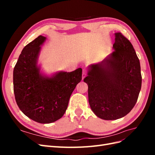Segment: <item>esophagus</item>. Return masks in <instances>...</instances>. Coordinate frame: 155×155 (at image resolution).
<instances>
[{
  "label": "esophagus",
  "mask_w": 155,
  "mask_h": 155,
  "mask_svg": "<svg viewBox=\"0 0 155 155\" xmlns=\"http://www.w3.org/2000/svg\"><path fill=\"white\" fill-rule=\"evenodd\" d=\"M86 77V71L85 70H83V73H82V80H83L84 78Z\"/></svg>",
  "instance_id": "34e87169"
}]
</instances>
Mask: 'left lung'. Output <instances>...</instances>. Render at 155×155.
<instances>
[{
	"label": "left lung",
	"mask_w": 155,
	"mask_h": 155,
	"mask_svg": "<svg viewBox=\"0 0 155 155\" xmlns=\"http://www.w3.org/2000/svg\"><path fill=\"white\" fill-rule=\"evenodd\" d=\"M114 35L113 52L101 63L89 65L84 79L92 110L105 120L120 119L130 112L142 87L140 61L132 44L120 32Z\"/></svg>",
	"instance_id": "1"
}]
</instances>
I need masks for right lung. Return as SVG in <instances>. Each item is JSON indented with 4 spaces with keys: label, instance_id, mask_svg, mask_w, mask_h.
I'll return each instance as SVG.
<instances>
[{
    "label": "right lung",
    "instance_id": "add662e5",
    "mask_svg": "<svg viewBox=\"0 0 155 155\" xmlns=\"http://www.w3.org/2000/svg\"><path fill=\"white\" fill-rule=\"evenodd\" d=\"M46 37L39 35L23 48L13 70V91L17 104L27 117L40 124L60 119L70 97L81 81L82 69L48 75L41 70L39 58Z\"/></svg>",
    "mask_w": 155,
    "mask_h": 155
}]
</instances>
